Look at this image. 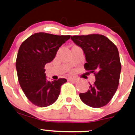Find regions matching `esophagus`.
<instances>
[{"mask_svg": "<svg viewBox=\"0 0 135 135\" xmlns=\"http://www.w3.org/2000/svg\"><path fill=\"white\" fill-rule=\"evenodd\" d=\"M68 80L69 81H72V82H74V83H77V81H78V79H75V78H72V77H69L68 78Z\"/></svg>", "mask_w": 135, "mask_h": 135, "instance_id": "esophagus-1", "label": "esophagus"}]
</instances>
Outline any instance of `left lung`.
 Instances as JSON below:
<instances>
[{"label": "left lung", "mask_w": 135, "mask_h": 135, "mask_svg": "<svg viewBox=\"0 0 135 135\" xmlns=\"http://www.w3.org/2000/svg\"><path fill=\"white\" fill-rule=\"evenodd\" d=\"M71 39L83 50L86 60L84 68L94 73L96 79L87 92L79 94L80 98L91 107H102L110 101L118 87L121 71L118 49L100 34L74 35Z\"/></svg>", "instance_id": "1"}]
</instances>
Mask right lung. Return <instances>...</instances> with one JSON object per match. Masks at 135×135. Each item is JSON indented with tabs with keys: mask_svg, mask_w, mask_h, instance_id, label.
Wrapping results in <instances>:
<instances>
[{
	"mask_svg": "<svg viewBox=\"0 0 135 135\" xmlns=\"http://www.w3.org/2000/svg\"><path fill=\"white\" fill-rule=\"evenodd\" d=\"M70 35H56L39 32L34 33L21 44L18 50L16 68L18 80L27 98L40 107L52 105L60 93L65 79L49 81L44 66L55 58L60 46Z\"/></svg>",
	"mask_w": 135,
	"mask_h": 135,
	"instance_id": "add662e5",
	"label": "right lung"
}]
</instances>
